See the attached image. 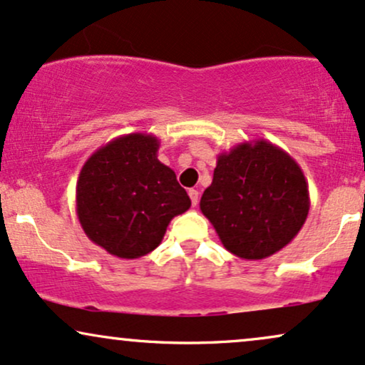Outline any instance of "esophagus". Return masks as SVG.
Listing matches in <instances>:
<instances>
[{
    "label": "esophagus",
    "mask_w": 365,
    "mask_h": 365,
    "mask_svg": "<svg viewBox=\"0 0 365 365\" xmlns=\"http://www.w3.org/2000/svg\"><path fill=\"white\" fill-rule=\"evenodd\" d=\"M187 195H190L192 207H196V205H198V196H200V192L196 191V190H190V191H187Z\"/></svg>",
    "instance_id": "esophagus-1"
}]
</instances>
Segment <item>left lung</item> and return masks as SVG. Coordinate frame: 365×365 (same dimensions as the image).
Here are the masks:
<instances>
[{
    "label": "left lung",
    "mask_w": 365,
    "mask_h": 365,
    "mask_svg": "<svg viewBox=\"0 0 365 365\" xmlns=\"http://www.w3.org/2000/svg\"><path fill=\"white\" fill-rule=\"evenodd\" d=\"M309 207L302 169L267 140L222 152L200 201L225 250L251 261L284 250L302 229Z\"/></svg>",
    "instance_id": "8db88e82"
}]
</instances>
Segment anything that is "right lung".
Returning <instances> with one entry per match:
<instances>
[{
  "mask_svg": "<svg viewBox=\"0 0 365 365\" xmlns=\"http://www.w3.org/2000/svg\"><path fill=\"white\" fill-rule=\"evenodd\" d=\"M158 147L157 136L130 133L96 150L80 170L76 215L81 229L118 258L152 252L170 220L191 207L174 170L157 158Z\"/></svg>",
  "mask_w": 365,
  "mask_h": 365,
  "instance_id": "right-lung-1",
  "label": "right lung"
}]
</instances>
